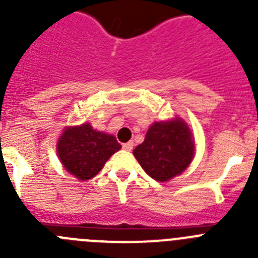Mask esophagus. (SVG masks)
<instances>
[{
	"label": "esophagus",
	"mask_w": 258,
	"mask_h": 258,
	"mask_svg": "<svg viewBox=\"0 0 258 258\" xmlns=\"http://www.w3.org/2000/svg\"><path fill=\"white\" fill-rule=\"evenodd\" d=\"M133 146H134V143L132 142V141H129V142H126L122 145V149H124L125 151H132V150H133Z\"/></svg>",
	"instance_id": "esophagus-1"
}]
</instances>
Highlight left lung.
<instances>
[{
    "label": "left lung",
    "mask_w": 258,
    "mask_h": 258,
    "mask_svg": "<svg viewBox=\"0 0 258 258\" xmlns=\"http://www.w3.org/2000/svg\"><path fill=\"white\" fill-rule=\"evenodd\" d=\"M194 152L195 143L187 124L175 117L170 121L154 122L133 154L151 178L166 182L190 165Z\"/></svg>",
    "instance_id": "8db88e82"
}]
</instances>
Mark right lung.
<instances>
[{
	"instance_id": "add662e5",
	"label": "right lung",
	"mask_w": 258,
	"mask_h": 258,
	"mask_svg": "<svg viewBox=\"0 0 258 258\" xmlns=\"http://www.w3.org/2000/svg\"><path fill=\"white\" fill-rule=\"evenodd\" d=\"M120 149L121 145L115 137L94 131L90 124L66 127L56 145L66 170L81 181L95 177Z\"/></svg>"
}]
</instances>
